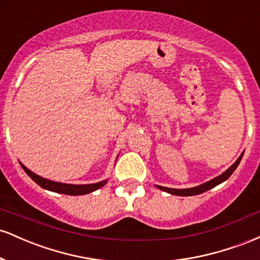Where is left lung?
I'll return each mask as SVG.
<instances>
[{"instance_id": "left-lung-1", "label": "left lung", "mask_w": 260, "mask_h": 260, "mask_svg": "<svg viewBox=\"0 0 260 260\" xmlns=\"http://www.w3.org/2000/svg\"><path fill=\"white\" fill-rule=\"evenodd\" d=\"M244 153V151H243ZM243 153L240 155V157H238L237 160L235 161V164H232L230 168L226 170L225 172H222L221 175L216 176L215 178H213V180L205 182V183H202L199 184V186H196V187H192V188H183V189H176V188H169V187H162V186H157V184H155V187L159 188V189L164 190V192H168L172 196H181V197H189V196H197V194H201V193H204L207 192V190L211 189V188L216 187L217 184L222 183V182H225L228 178L234 174V171L236 169H237L238 164H240L241 159H242L243 156Z\"/></svg>"}]
</instances>
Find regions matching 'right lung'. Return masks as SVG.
Instances as JSON below:
<instances>
[{
  "label": "right lung",
  "mask_w": 260,
  "mask_h": 260,
  "mask_svg": "<svg viewBox=\"0 0 260 260\" xmlns=\"http://www.w3.org/2000/svg\"><path fill=\"white\" fill-rule=\"evenodd\" d=\"M20 166H22L23 170L28 174L29 177L31 178L35 183H38L39 186L44 189L51 190V192L61 193V194H68V196H83L88 194V193L94 192V190L99 189V188L104 187L106 184L107 180L96 182V183H90V184H71V183H62V182H56L47 180V178L41 177L34 172L30 171L26 166L23 165L20 162Z\"/></svg>",
  "instance_id": "right-lung-1"
}]
</instances>
